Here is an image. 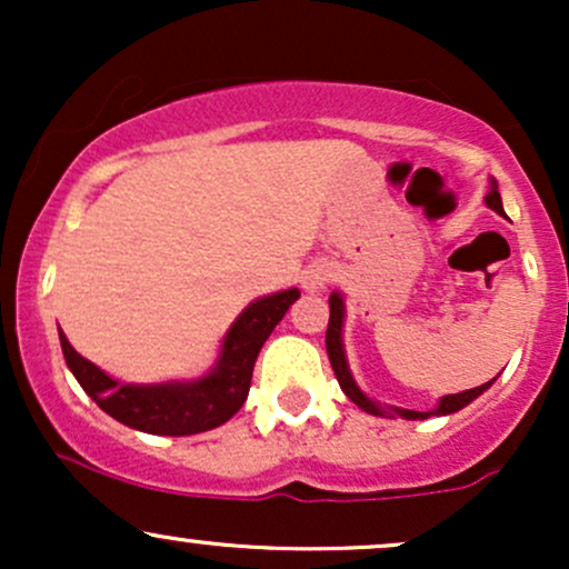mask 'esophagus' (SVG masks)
I'll use <instances>...</instances> for the list:
<instances>
[{
	"label": "esophagus",
	"mask_w": 569,
	"mask_h": 569,
	"mask_svg": "<svg viewBox=\"0 0 569 569\" xmlns=\"http://www.w3.org/2000/svg\"><path fill=\"white\" fill-rule=\"evenodd\" d=\"M331 276H329V270H326V267H316V270H310V272H305V278H302V286L307 291H321L323 286H326V280H329Z\"/></svg>",
	"instance_id": "34e87169"
}]
</instances>
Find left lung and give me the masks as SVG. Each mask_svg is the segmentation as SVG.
Here are the masks:
<instances>
[{"mask_svg":"<svg viewBox=\"0 0 569 569\" xmlns=\"http://www.w3.org/2000/svg\"><path fill=\"white\" fill-rule=\"evenodd\" d=\"M485 202H487V208H492V211L500 213V217L506 213V211H502L498 181H495V179H489V189L485 194ZM329 307H331V316H329V329H326V352H329L331 369H335L337 382H339V388H342V393L348 396L350 401L356 403V407L369 411V415H375V417H403V420H428V417L455 415V411H460L462 407H468V403L476 401V398L485 393V390L492 388V382L498 380V377H495V380L479 385V388L462 390V393H452V396H441L439 403H436V407L430 411L388 407V403L375 401V398H369L361 388H358V382L352 380V371L348 367V352H345V342H342V329H345V297H342V293L331 291Z\"/></svg>","mask_w":569,"mask_h":569,"instance_id":"obj_1","label":"left lung"}]
</instances>
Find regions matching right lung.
I'll list each match as a JSON object with an SVG mask.
<instances>
[{"label": "right lung", "mask_w": 569, "mask_h": 569, "mask_svg": "<svg viewBox=\"0 0 569 569\" xmlns=\"http://www.w3.org/2000/svg\"><path fill=\"white\" fill-rule=\"evenodd\" d=\"M297 299L299 289L253 299L227 329L217 363L194 380L120 382L71 348L61 329L58 337L69 371L109 417L141 433L192 436L224 426L243 407L259 350Z\"/></svg>", "instance_id": "1"}]
</instances>
